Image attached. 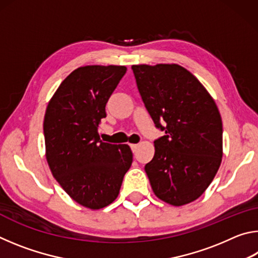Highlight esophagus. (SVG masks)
<instances>
[{
    "mask_svg": "<svg viewBox=\"0 0 258 258\" xmlns=\"http://www.w3.org/2000/svg\"><path fill=\"white\" fill-rule=\"evenodd\" d=\"M130 147H131V149H132V151L135 152V151H137V149H138L139 145H135V143H133V145H130Z\"/></svg>",
    "mask_w": 258,
    "mask_h": 258,
    "instance_id": "esophagus-1",
    "label": "esophagus"
}]
</instances>
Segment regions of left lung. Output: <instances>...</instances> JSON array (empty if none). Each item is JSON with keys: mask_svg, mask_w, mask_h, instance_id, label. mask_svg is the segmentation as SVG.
Returning <instances> with one entry per match:
<instances>
[{"mask_svg": "<svg viewBox=\"0 0 258 258\" xmlns=\"http://www.w3.org/2000/svg\"><path fill=\"white\" fill-rule=\"evenodd\" d=\"M138 90L155 126V156L145 166L155 195L173 206L198 199L222 161L223 127L207 90L178 64L132 66Z\"/></svg>", "mask_w": 258, "mask_h": 258, "instance_id": "1", "label": "left lung"}]
</instances>
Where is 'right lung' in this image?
Wrapping results in <instances>:
<instances>
[{
  "mask_svg": "<svg viewBox=\"0 0 258 258\" xmlns=\"http://www.w3.org/2000/svg\"><path fill=\"white\" fill-rule=\"evenodd\" d=\"M125 66H85L66 77L47 104L46 160L61 187L82 206L100 209L119 194L133 161L127 145L100 140L98 127Z\"/></svg>",
  "mask_w": 258,
  "mask_h": 258,
  "instance_id": "right-lung-1",
  "label": "right lung"
}]
</instances>
